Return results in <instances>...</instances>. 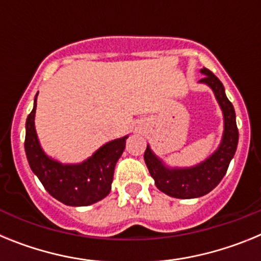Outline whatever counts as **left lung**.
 Segmentation results:
<instances>
[{"label":"left lung","instance_id":"left-lung-1","mask_svg":"<svg viewBox=\"0 0 261 261\" xmlns=\"http://www.w3.org/2000/svg\"><path fill=\"white\" fill-rule=\"evenodd\" d=\"M204 78L200 84L208 85L223 114V135L220 146L211 156L192 167H168L153 153L147 145L144 159L151 177L159 191L176 199H195L214 190L225 176L230 161L238 146V128L235 121V111L225 94V87L209 69L200 70Z\"/></svg>","mask_w":261,"mask_h":261}]
</instances>
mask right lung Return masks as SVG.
I'll list each match as a JSON object with an SVG mask.
<instances>
[{
  "label": "right lung",
  "mask_w": 261,
  "mask_h": 261,
  "mask_svg": "<svg viewBox=\"0 0 261 261\" xmlns=\"http://www.w3.org/2000/svg\"><path fill=\"white\" fill-rule=\"evenodd\" d=\"M36 98L26 120L24 150L32 172L47 192L69 206H87L110 193L116 162L125 149L128 136L99 147L93 155L77 165H64L44 153L35 129Z\"/></svg>",
  "instance_id": "obj_1"
}]
</instances>
